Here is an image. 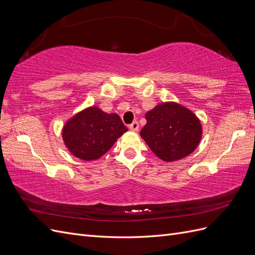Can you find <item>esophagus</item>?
Segmentation results:
<instances>
[{"label":"esophagus","mask_w":255,"mask_h":255,"mask_svg":"<svg viewBox=\"0 0 255 255\" xmlns=\"http://www.w3.org/2000/svg\"><path fill=\"white\" fill-rule=\"evenodd\" d=\"M128 128H129L130 130H133V132H137L138 128H139V125H138V122L134 121V122L132 123V125H130Z\"/></svg>","instance_id":"1"}]
</instances>
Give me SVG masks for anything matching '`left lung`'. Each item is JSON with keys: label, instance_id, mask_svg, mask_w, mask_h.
<instances>
[{"label": "left lung", "instance_id": "left-lung-1", "mask_svg": "<svg viewBox=\"0 0 255 255\" xmlns=\"http://www.w3.org/2000/svg\"><path fill=\"white\" fill-rule=\"evenodd\" d=\"M140 136L157 157L175 161L194 152L202 138L196 114L176 102H161L145 114Z\"/></svg>", "mask_w": 255, "mask_h": 255}]
</instances>
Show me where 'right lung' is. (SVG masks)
<instances>
[{"label":"right lung","instance_id":"1","mask_svg":"<svg viewBox=\"0 0 255 255\" xmlns=\"http://www.w3.org/2000/svg\"><path fill=\"white\" fill-rule=\"evenodd\" d=\"M126 132L128 128L117 114L104 113L92 105L67 120L61 137L73 156L92 161L102 157Z\"/></svg>","mask_w":255,"mask_h":255}]
</instances>
